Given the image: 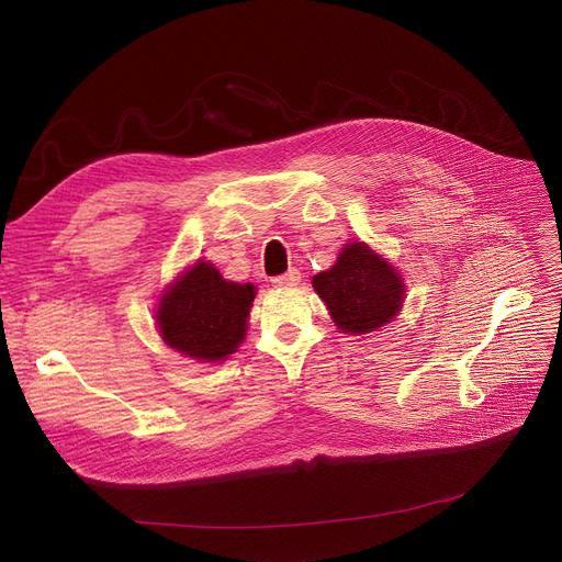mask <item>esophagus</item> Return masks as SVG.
Instances as JSON below:
<instances>
[{"label":"esophagus","mask_w":562,"mask_h":562,"mask_svg":"<svg viewBox=\"0 0 562 562\" xmlns=\"http://www.w3.org/2000/svg\"><path fill=\"white\" fill-rule=\"evenodd\" d=\"M300 281H302L300 270H288L285 274L274 277V279H272V283H274L277 288H295Z\"/></svg>","instance_id":"obj_1"}]
</instances>
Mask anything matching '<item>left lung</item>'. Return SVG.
<instances>
[{"label":"left lung","instance_id":"8db88e82","mask_svg":"<svg viewBox=\"0 0 562 562\" xmlns=\"http://www.w3.org/2000/svg\"><path fill=\"white\" fill-rule=\"evenodd\" d=\"M342 334H370L389 325L405 302V281L395 267L366 243H347L327 272L313 277Z\"/></svg>","mask_w":562,"mask_h":562}]
</instances>
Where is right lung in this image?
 Wrapping results in <instances>:
<instances>
[{
	"label": "right lung",
	"mask_w": 562,
	"mask_h": 562,
	"mask_svg": "<svg viewBox=\"0 0 562 562\" xmlns=\"http://www.w3.org/2000/svg\"><path fill=\"white\" fill-rule=\"evenodd\" d=\"M254 300V283L228 281L210 260H196L165 288L155 323L176 352L217 363L243 345Z\"/></svg>",
	"instance_id": "1"
}]
</instances>
